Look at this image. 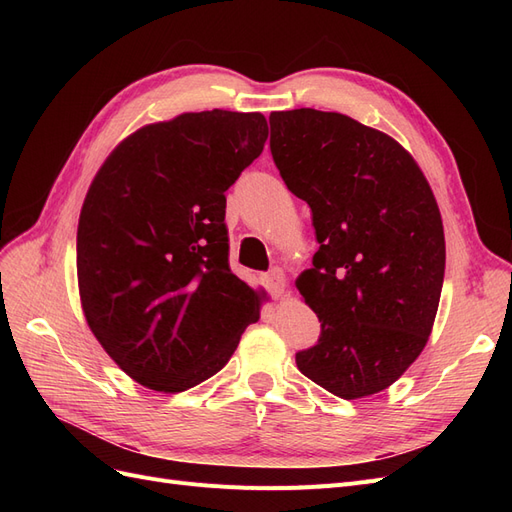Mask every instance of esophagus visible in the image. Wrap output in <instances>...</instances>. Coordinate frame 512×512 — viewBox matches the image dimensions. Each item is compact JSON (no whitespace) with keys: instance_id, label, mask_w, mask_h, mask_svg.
I'll return each mask as SVG.
<instances>
[{"instance_id":"esophagus-1","label":"esophagus","mask_w":512,"mask_h":512,"mask_svg":"<svg viewBox=\"0 0 512 512\" xmlns=\"http://www.w3.org/2000/svg\"><path fill=\"white\" fill-rule=\"evenodd\" d=\"M267 288L269 292L273 294L275 299L284 297V290H286V275L282 269H273L269 275H267Z\"/></svg>"}]
</instances>
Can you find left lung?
I'll return each mask as SVG.
<instances>
[{
	"instance_id": "left-lung-1",
	"label": "left lung",
	"mask_w": 512,
	"mask_h": 512,
	"mask_svg": "<svg viewBox=\"0 0 512 512\" xmlns=\"http://www.w3.org/2000/svg\"><path fill=\"white\" fill-rule=\"evenodd\" d=\"M271 153L288 190L312 209L318 252L297 277L320 320L301 374L361 399L418 359L438 314L444 226L429 181L393 136L342 113L275 111Z\"/></svg>"
}]
</instances>
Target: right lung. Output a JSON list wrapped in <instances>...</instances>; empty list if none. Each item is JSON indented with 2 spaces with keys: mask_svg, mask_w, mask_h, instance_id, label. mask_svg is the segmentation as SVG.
Here are the masks:
<instances>
[{
  "mask_svg": "<svg viewBox=\"0 0 512 512\" xmlns=\"http://www.w3.org/2000/svg\"><path fill=\"white\" fill-rule=\"evenodd\" d=\"M267 136L260 113H181L123 138L89 185L76 235L83 314L151 391L218 374L269 301L228 269L224 224V192Z\"/></svg>",
  "mask_w": 512,
  "mask_h": 512,
  "instance_id": "right-lung-1",
  "label": "right lung"
}]
</instances>
